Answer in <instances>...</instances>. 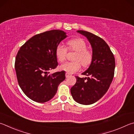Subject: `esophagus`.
<instances>
[{"label":"esophagus","mask_w":134,"mask_h":134,"mask_svg":"<svg viewBox=\"0 0 134 134\" xmlns=\"http://www.w3.org/2000/svg\"><path fill=\"white\" fill-rule=\"evenodd\" d=\"M70 76V74H68V73H66L65 74V76L66 78H68V77Z\"/></svg>","instance_id":"1"}]
</instances>
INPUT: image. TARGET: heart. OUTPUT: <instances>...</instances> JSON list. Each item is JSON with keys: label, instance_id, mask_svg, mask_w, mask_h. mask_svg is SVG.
<instances>
[{"label": "heart", "instance_id": "obj_1", "mask_svg": "<svg viewBox=\"0 0 134 134\" xmlns=\"http://www.w3.org/2000/svg\"><path fill=\"white\" fill-rule=\"evenodd\" d=\"M68 48L70 51H75L73 62H66L60 66L62 71L68 74H73L80 70L81 64L83 67H87L92 62L93 55L92 51L86 48V44L83 39L76 38L68 42ZM67 48L62 43L56 46L55 54L57 59L60 62L65 60L67 54Z\"/></svg>", "mask_w": 134, "mask_h": 134}]
</instances>
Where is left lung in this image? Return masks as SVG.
<instances>
[{"label":"left lung","mask_w":134,"mask_h":134,"mask_svg":"<svg viewBox=\"0 0 134 134\" xmlns=\"http://www.w3.org/2000/svg\"><path fill=\"white\" fill-rule=\"evenodd\" d=\"M85 36L92 48L93 58L90 67L83 72L85 78L75 76L76 82L71 93L76 102L91 105L104 96L114 78L115 61L113 53L104 40L92 33L77 30Z\"/></svg>","instance_id":"1"}]
</instances>
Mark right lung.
Returning a JSON list of instances; mask_svg holds the SVG:
<instances>
[{"mask_svg":"<svg viewBox=\"0 0 134 134\" xmlns=\"http://www.w3.org/2000/svg\"><path fill=\"white\" fill-rule=\"evenodd\" d=\"M67 37L63 30H52L35 35L20 47L15 68L21 90L34 101H49L56 94L60 83L65 79L62 71L49 74L58 63L55 51Z\"/></svg>","mask_w":134,"mask_h":134,"instance_id":"add662e5","label":"right lung"}]
</instances>
